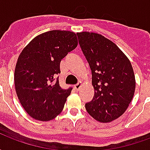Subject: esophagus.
Returning <instances> with one entry per match:
<instances>
[{"label":"esophagus","instance_id":"1","mask_svg":"<svg viewBox=\"0 0 150 150\" xmlns=\"http://www.w3.org/2000/svg\"><path fill=\"white\" fill-rule=\"evenodd\" d=\"M82 86V83L81 82H79V83H78L77 84L75 85V89L76 90V91H79V89H80V88H81Z\"/></svg>","mask_w":150,"mask_h":150}]
</instances>
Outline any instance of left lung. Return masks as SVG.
<instances>
[{
    "mask_svg": "<svg viewBox=\"0 0 150 150\" xmlns=\"http://www.w3.org/2000/svg\"><path fill=\"white\" fill-rule=\"evenodd\" d=\"M79 42L89 63L94 97L85 104L88 114L101 123L123 115L132 101L136 80L132 64L116 44L101 34L77 33Z\"/></svg>",
    "mask_w": 150,
    "mask_h": 150,
    "instance_id": "obj_1",
    "label": "left lung"
}]
</instances>
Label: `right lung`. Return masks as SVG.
<instances>
[{
    "label": "right lung",
    "mask_w": 150,
    "mask_h": 150,
    "mask_svg": "<svg viewBox=\"0 0 150 150\" xmlns=\"http://www.w3.org/2000/svg\"><path fill=\"white\" fill-rule=\"evenodd\" d=\"M77 45L74 32L56 30L38 35L22 50L15 67V90L32 118L48 121L62 111L72 88H61L56 75L61 60Z\"/></svg>",
    "instance_id": "right-lung-1"
}]
</instances>
